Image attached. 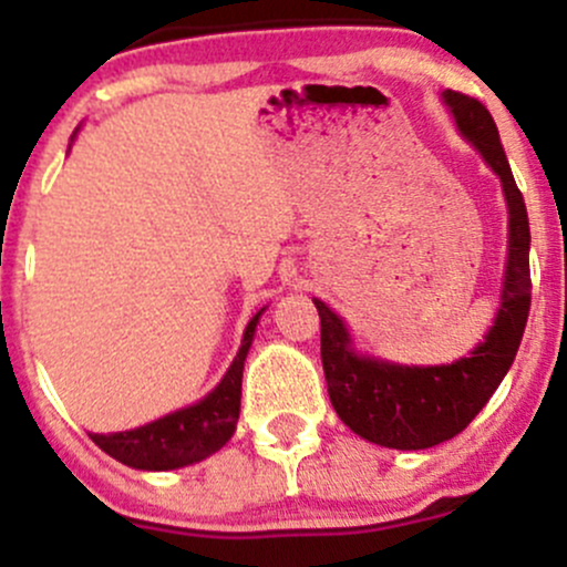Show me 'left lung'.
<instances>
[{"label":"left lung","mask_w":567,"mask_h":567,"mask_svg":"<svg viewBox=\"0 0 567 567\" xmlns=\"http://www.w3.org/2000/svg\"><path fill=\"white\" fill-rule=\"evenodd\" d=\"M461 135L483 154L509 210L501 306L483 341L451 365H396L360 354L349 328L315 298L322 324V368L338 419L362 440L394 451H424L455 437L485 408L512 368L530 311V226L525 199L501 146L496 122L477 97L445 90Z\"/></svg>","instance_id":"obj_1"}]
</instances>
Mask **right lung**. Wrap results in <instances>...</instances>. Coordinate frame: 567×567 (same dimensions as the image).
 Returning a JSON list of instances; mask_svg holds the SVG:
<instances>
[{
  "label": "right lung",
  "mask_w": 567,
  "mask_h": 567,
  "mask_svg": "<svg viewBox=\"0 0 567 567\" xmlns=\"http://www.w3.org/2000/svg\"><path fill=\"white\" fill-rule=\"evenodd\" d=\"M76 130L71 135V141L76 138ZM264 311L266 306L247 322L243 347H239L226 375L210 394H205L194 405L162 415V419L152 421V424L130 429V432L90 434V440L103 453L112 455V458L143 472L181 470V466L197 464V461L207 458V455L218 453L231 440L234 429H237L245 360L247 351L252 347L256 324L261 320Z\"/></svg>",
  "instance_id": "right-lung-1"
}]
</instances>
